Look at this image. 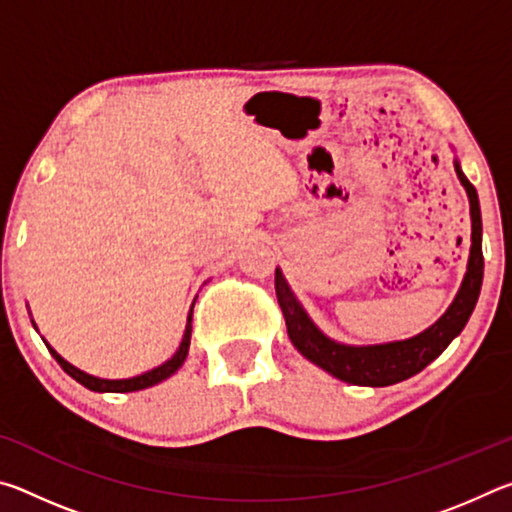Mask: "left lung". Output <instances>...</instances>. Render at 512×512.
I'll return each mask as SVG.
<instances>
[{
	"instance_id": "8db88e82",
	"label": "left lung",
	"mask_w": 512,
	"mask_h": 512,
	"mask_svg": "<svg viewBox=\"0 0 512 512\" xmlns=\"http://www.w3.org/2000/svg\"><path fill=\"white\" fill-rule=\"evenodd\" d=\"M456 176L465 187L470 198V216H472V246L470 259H467V271L463 277L461 289L447 311L436 323L424 329L418 336L393 343L379 345H345L329 339L316 327L314 320L307 316L298 298L293 296L291 287L284 280L280 268H275V293L280 302L284 320H287V332L291 343L296 345L302 357L316 363L336 379L348 381L354 386H391L404 381L429 366L438 359L445 348L458 334L463 332L467 320H470L476 300L481 293L483 282V253H481V207L476 189L465 178L461 164L454 160Z\"/></svg>"
}]
</instances>
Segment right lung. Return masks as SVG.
I'll return each instance as SVG.
<instances>
[{
	"instance_id": "1",
	"label": "right lung",
	"mask_w": 512,
	"mask_h": 512,
	"mask_svg": "<svg viewBox=\"0 0 512 512\" xmlns=\"http://www.w3.org/2000/svg\"><path fill=\"white\" fill-rule=\"evenodd\" d=\"M192 314H194V305H192V309H189L183 341H180V348L176 350V354H173L169 361H164L162 366L153 368L149 372H144V375L131 377V379H101V377L88 375V372L79 370L76 366H72V363L60 357V354L54 348H51L47 341H45V345L49 348L51 357H54L60 363V368H63L69 377L79 381V384H83L85 388H90V391H94V393H133V391H142V388H149V386L160 384V381L171 377L173 372H176L180 366H183L185 359H187V352H189V341H192ZM31 323H33V320H31Z\"/></svg>"
}]
</instances>
